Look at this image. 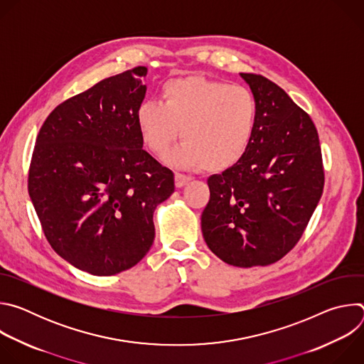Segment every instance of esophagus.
Masks as SVG:
<instances>
[{"mask_svg": "<svg viewBox=\"0 0 364 364\" xmlns=\"http://www.w3.org/2000/svg\"><path fill=\"white\" fill-rule=\"evenodd\" d=\"M174 178H176V186L178 187V188H181V187H184L191 178L188 177V176H186V174H181V173H176V176H174Z\"/></svg>", "mask_w": 364, "mask_h": 364, "instance_id": "1", "label": "esophagus"}]
</instances>
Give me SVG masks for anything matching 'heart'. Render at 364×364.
I'll list each match as a JSON object with an SVG mask.
<instances>
[{
    "instance_id": "b5f03b06",
    "label": "heart",
    "mask_w": 364,
    "mask_h": 364,
    "mask_svg": "<svg viewBox=\"0 0 364 364\" xmlns=\"http://www.w3.org/2000/svg\"><path fill=\"white\" fill-rule=\"evenodd\" d=\"M257 102L245 86L198 76L176 79L163 89V102L136 109L145 146L164 157L178 138L170 161L186 168L223 171L239 163L252 142Z\"/></svg>"
}]
</instances>
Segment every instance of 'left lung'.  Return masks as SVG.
I'll use <instances>...</instances> for the list:
<instances>
[{
  "label": "left lung",
  "mask_w": 364,
  "mask_h": 364,
  "mask_svg": "<svg viewBox=\"0 0 364 364\" xmlns=\"http://www.w3.org/2000/svg\"><path fill=\"white\" fill-rule=\"evenodd\" d=\"M257 102V121L243 159L209 177L203 237L223 262L267 267L301 239L324 188L317 128L287 92L240 73Z\"/></svg>",
  "instance_id": "1"
}]
</instances>
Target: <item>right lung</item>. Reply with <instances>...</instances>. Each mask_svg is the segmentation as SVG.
<instances>
[{
  "mask_svg": "<svg viewBox=\"0 0 364 364\" xmlns=\"http://www.w3.org/2000/svg\"><path fill=\"white\" fill-rule=\"evenodd\" d=\"M138 66L69 97L44 121L28 194L46 239L75 268L109 277L149 250L155 207L174 174L142 149L136 109L146 86Z\"/></svg>",
  "mask_w": 364,
  "mask_h": 364,
  "instance_id": "add662e5",
  "label": "right lung"
}]
</instances>
